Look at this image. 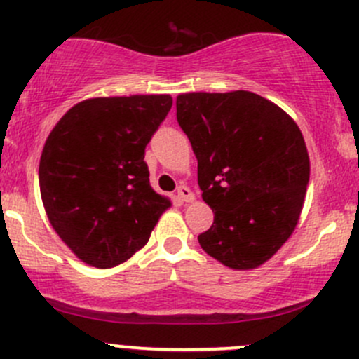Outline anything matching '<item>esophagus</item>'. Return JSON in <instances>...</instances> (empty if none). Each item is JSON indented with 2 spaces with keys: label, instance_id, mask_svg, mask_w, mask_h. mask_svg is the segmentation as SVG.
<instances>
[{
  "label": "esophagus",
  "instance_id": "obj_1",
  "mask_svg": "<svg viewBox=\"0 0 359 359\" xmlns=\"http://www.w3.org/2000/svg\"><path fill=\"white\" fill-rule=\"evenodd\" d=\"M177 196H179L180 200L186 201V203L194 201V193L187 186H180L179 189H177Z\"/></svg>",
  "mask_w": 359,
  "mask_h": 359
}]
</instances>
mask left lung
Listing matches in <instances>:
<instances>
[{"mask_svg": "<svg viewBox=\"0 0 359 359\" xmlns=\"http://www.w3.org/2000/svg\"><path fill=\"white\" fill-rule=\"evenodd\" d=\"M175 104L213 212L201 248L231 269L262 266L302 212L311 170L302 132L281 107L245 90L182 93Z\"/></svg>", "mask_w": 359, "mask_h": 359, "instance_id": "left-lung-1", "label": "left lung"}]
</instances>
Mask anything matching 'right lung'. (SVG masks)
<instances>
[{
    "instance_id": "add662e5",
    "label": "right lung",
    "mask_w": 359,
    "mask_h": 359,
    "mask_svg": "<svg viewBox=\"0 0 359 359\" xmlns=\"http://www.w3.org/2000/svg\"><path fill=\"white\" fill-rule=\"evenodd\" d=\"M172 109L170 95L97 97L71 107L39 159L50 224L78 259L99 269L149 241L172 203L151 187L146 146Z\"/></svg>"
}]
</instances>
